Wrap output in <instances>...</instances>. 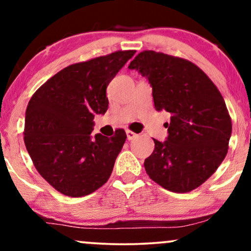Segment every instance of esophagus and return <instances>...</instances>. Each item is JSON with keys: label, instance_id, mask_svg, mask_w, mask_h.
Instances as JSON below:
<instances>
[{"label": "esophagus", "instance_id": "1", "mask_svg": "<svg viewBox=\"0 0 251 251\" xmlns=\"http://www.w3.org/2000/svg\"><path fill=\"white\" fill-rule=\"evenodd\" d=\"M126 135H127L128 140H132V139H134L135 137H137V133H134V132H132V131H129V129H127V131H126Z\"/></svg>", "mask_w": 251, "mask_h": 251}]
</instances>
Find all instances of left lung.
Returning <instances> with one entry per match:
<instances>
[{
    "label": "left lung",
    "mask_w": 251,
    "mask_h": 251,
    "mask_svg": "<svg viewBox=\"0 0 251 251\" xmlns=\"http://www.w3.org/2000/svg\"><path fill=\"white\" fill-rule=\"evenodd\" d=\"M128 68L148 77L155 109L171 114L165 142L153 139L146 174L169 191L198 188L223 162L231 137L221 92L195 63L154 50L138 54Z\"/></svg>",
    "instance_id": "left-lung-1"
}]
</instances>
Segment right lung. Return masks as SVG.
Returning <instances> with one entry per match:
<instances>
[{
	"label": "right lung",
	"instance_id": "obj_1",
	"mask_svg": "<svg viewBox=\"0 0 251 251\" xmlns=\"http://www.w3.org/2000/svg\"><path fill=\"white\" fill-rule=\"evenodd\" d=\"M135 50H119L63 68L30 98L25 144L37 172L61 194L82 197L101 188L126 140L92 138L94 116L108 108L106 88Z\"/></svg>",
	"mask_w": 251,
	"mask_h": 251
}]
</instances>
